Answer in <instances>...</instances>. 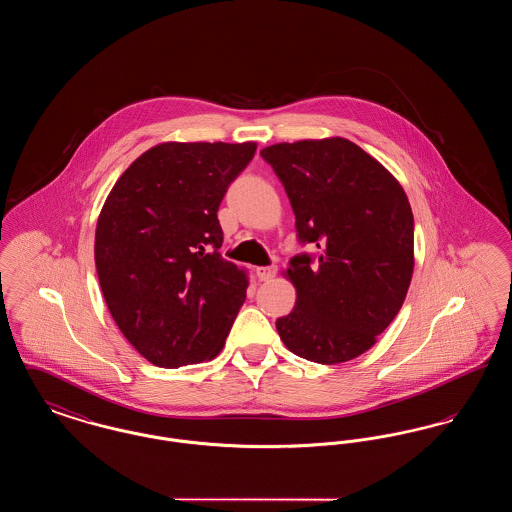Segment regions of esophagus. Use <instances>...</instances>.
<instances>
[{
	"label": "esophagus",
	"instance_id": "34e87169",
	"mask_svg": "<svg viewBox=\"0 0 512 512\" xmlns=\"http://www.w3.org/2000/svg\"><path fill=\"white\" fill-rule=\"evenodd\" d=\"M276 267H259L255 270V274H257V278L261 280V282H268V280H272L274 276H276Z\"/></svg>",
	"mask_w": 512,
	"mask_h": 512
}]
</instances>
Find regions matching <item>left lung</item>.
<instances>
[{
    "instance_id": "8db88e82",
    "label": "left lung",
    "mask_w": 512,
    "mask_h": 512,
    "mask_svg": "<svg viewBox=\"0 0 512 512\" xmlns=\"http://www.w3.org/2000/svg\"><path fill=\"white\" fill-rule=\"evenodd\" d=\"M292 203L297 238L284 276L297 292L276 320L280 340L307 361L338 365L368 351L399 313L414 268V219L382 163L345 138L261 149Z\"/></svg>"
}]
</instances>
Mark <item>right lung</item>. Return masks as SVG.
<instances>
[{"instance_id": "obj_1", "label": "right lung", "mask_w": 512, "mask_h": 512, "mask_svg": "<svg viewBox=\"0 0 512 512\" xmlns=\"http://www.w3.org/2000/svg\"><path fill=\"white\" fill-rule=\"evenodd\" d=\"M257 144L165 142L115 182L96 226L99 286L124 338L163 368L211 361L249 286L220 257L217 211Z\"/></svg>"}]
</instances>
